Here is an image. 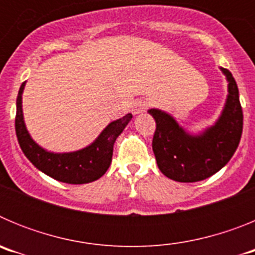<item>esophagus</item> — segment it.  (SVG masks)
<instances>
[{"label": "esophagus", "instance_id": "obj_1", "mask_svg": "<svg viewBox=\"0 0 255 255\" xmlns=\"http://www.w3.org/2000/svg\"><path fill=\"white\" fill-rule=\"evenodd\" d=\"M148 107V103L145 102V101L143 100H138L135 101L134 103H132V114L134 115H138V114H141V112L145 111V108Z\"/></svg>", "mask_w": 255, "mask_h": 255}]
</instances>
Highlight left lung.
Returning a JSON list of instances; mask_svg holds the SVG:
<instances>
[{
    "instance_id": "1",
    "label": "left lung",
    "mask_w": 255,
    "mask_h": 255,
    "mask_svg": "<svg viewBox=\"0 0 255 255\" xmlns=\"http://www.w3.org/2000/svg\"><path fill=\"white\" fill-rule=\"evenodd\" d=\"M227 79L226 103L215 125L199 134L185 131L167 112L148 110L155 121L152 148L164 176L179 182H195L218 172L235 153L243 132V110L233 74L221 67Z\"/></svg>"
}]
</instances>
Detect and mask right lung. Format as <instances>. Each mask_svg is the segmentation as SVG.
I'll return each mask as SVG.
<instances>
[{
    "label": "right lung",
    "mask_w": 255,
    "mask_h": 255,
    "mask_svg": "<svg viewBox=\"0 0 255 255\" xmlns=\"http://www.w3.org/2000/svg\"><path fill=\"white\" fill-rule=\"evenodd\" d=\"M24 87L25 82L20 87L16 98L15 130L20 148L26 158L52 179L66 184H88L103 176L111 164L115 141L130 123L132 115L128 114L108 124L98 138L83 149L69 153L48 152L38 145L26 130L21 105Z\"/></svg>",
    "instance_id": "1"
}]
</instances>
